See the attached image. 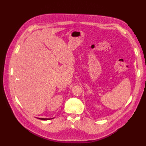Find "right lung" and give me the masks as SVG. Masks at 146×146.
Segmentation results:
<instances>
[{
    "label": "right lung",
    "mask_w": 146,
    "mask_h": 146,
    "mask_svg": "<svg viewBox=\"0 0 146 146\" xmlns=\"http://www.w3.org/2000/svg\"><path fill=\"white\" fill-rule=\"evenodd\" d=\"M39 119L43 120H50V119H43V118H40Z\"/></svg>",
    "instance_id": "right-lung-1"
}]
</instances>
